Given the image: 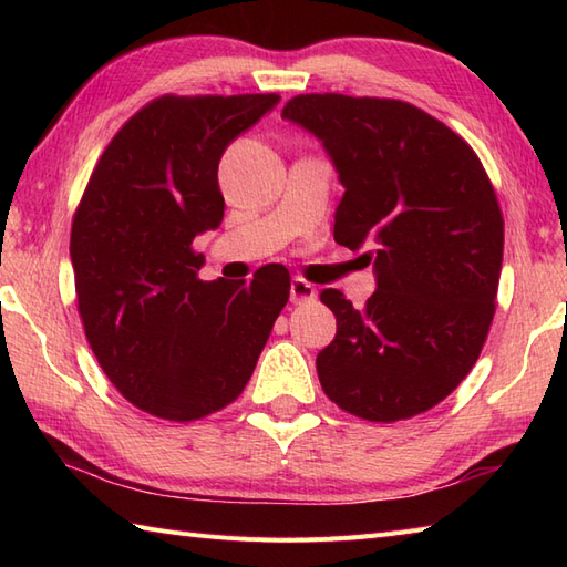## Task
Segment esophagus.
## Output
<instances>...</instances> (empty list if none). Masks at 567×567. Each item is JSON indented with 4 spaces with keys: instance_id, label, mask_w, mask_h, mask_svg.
Returning a JSON list of instances; mask_svg holds the SVG:
<instances>
[{
    "instance_id": "esophagus-1",
    "label": "esophagus",
    "mask_w": 567,
    "mask_h": 567,
    "mask_svg": "<svg viewBox=\"0 0 567 567\" xmlns=\"http://www.w3.org/2000/svg\"><path fill=\"white\" fill-rule=\"evenodd\" d=\"M317 297V287L309 285L302 277H295L292 285H290V299L295 305H302V302H311V299Z\"/></svg>"
}]
</instances>
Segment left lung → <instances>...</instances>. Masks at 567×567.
I'll use <instances>...</instances> for the list:
<instances>
[{
	"label": "left lung",
	"mask_w": 567,
	"mask_h": 567,
	"mask_svg": "<svg viewBox=\"0 0 567 567\" xmlns=\"http://www.w3.org/2000/svg\"><path fill=\"white\" fill-rule=\"evenodd\" d=\"M282 118L321 141L343 185L336 244L375 272L360 311L321 292L336 317L321 388L368 421L429 412L473 370L495 317L504 221L485 167L406 102L299 94Z\"/></svg>",
	"instance_id": "left-lung-1"
}]
</instances>
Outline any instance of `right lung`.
<instances>
[{"label": "right lung", "instance_id": "add662e5", "mask_svg": "<svg viewBox=\"0 0 567 567\" xmlns=\"http://www.w3.org/2000/svg\"><path fill=\"white\" fill-rule=\"evenodd\" d=\"M277 94L161 97L122 126L72 219L70 260L92 353L131 404L171 421L244 392L290 299L285 265L252 280L197 277V236L219 228V161Z\"/></svg>", "mask_w": 567, "mask_h": 567}]
</instances>
